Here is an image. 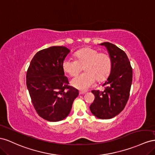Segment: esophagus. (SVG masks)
Segmentation results:
<instances>
[{
    "label": "esophagus",
    "instance_id": "esophagus-1",
    "mask_svg": "<svg viewBox=\"0 0 155 155\" xmlns=\"http://www.w3.org/2000/svg\"><path fill=\"white\" fill-rule=\"evenodd\" d=\"M86 93V91H79V95H84Z\"/></svg>",
    "mask_w": 155,
    "mask_h": 155
}]
</instances>
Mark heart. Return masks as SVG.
Instances as JSON below:
<instances>
[{
  "mask_svg": "<svg viewBox=\"0 0 155 155\" xmlns=\"http://www.w3.org/2000/svg\"><path fill=\"white\" fill-rule=\"evenodd\" d=\"M75 56L77 60L65 58L62 68L70 77H74L84 67L85 73L74 78L71 82V85L77 89L86 90L94 84L95 80L103 81L111 73L112 60L108 53L99 52L95 48L86 47L78 51Z\"/></svg>",
  "mask_w": 155,
  "mask_h": 155,
  "instance_id": "obj_1",
  "label": "heart"
}]
</instances>
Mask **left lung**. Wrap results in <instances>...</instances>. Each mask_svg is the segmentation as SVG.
I'll return each instance as SVG.
<instances>
[{
	"label": "left lung",
	"instance_id": "1",
	"mask_svg": "<svg viewBox=\"0 0 155 155\" xmlns=\"http://www.w3.org/2000/svg\"><path fill=\"white\" fill-rule=\"evenodd\" d=\"M107 47L112 60V69L103 86L104 90H92L95 95L90 105L91 113L102 119H111L124 109L129 98L132 68L126 53L114 44H101Z\"/></svg>",
	"mask_w": 155,
	"mask_h": 155
}]
</instances>
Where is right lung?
Wrapping results in <instances>:
<instances>
[{
    "label": "right lung",
    "mask_w": 155,
    "mask_h": 155,
    "mask_svg": "<svg viewBox=\"0 0 155 155\" xmlns=\"http://www.w3.org/2000/svg\"><path fill=\"white\" fill-rule=\"evenodd\" d=\"M70 51L53 46L38 52L26 72V86L34 107L48 121H59L70 113L78 91L69 86L62 62Z\"/></svg>",
    "instance_id": "right-lung-1"
}]
</instances>
